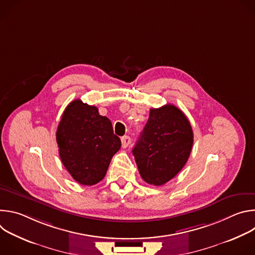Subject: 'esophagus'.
<instances>
[{"mask_svg":"<svg viewBox=\"0 0 255 255\" xmlns=\"http://www.w3.org/2000/svg\"><path fill=\"white\" fill-rule=\"evenodd\" d=\"M121 142H122V147L126 148L128 145L130 144V142H131V138L128 135H125V136H123L121 138Z\"/></svg>","mask_w":255,"mask_h":255,"instance_id":"obj_1","label":"esophagus"}]
</instances>
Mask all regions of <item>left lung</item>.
<instances>
[{
    "label": "left lung",
    "instance_id": "obj_1",
    "mask_svg": "<svg viewBox=\"0 0 255 255\" xmlns=\"http://www.w3.org/2000/svg\"><path fill=\"white\" fill-rule=\"evenodd\" d=\"M194 134L190 121L178 108L164 105L150 109L148 121L132 150L144 181L162 186L187 163Z\"/></svg>",
    "mask_w": 255,
    "mask_h": 255
}]
</instances>
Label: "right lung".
Here are the masks:
<instances>
[{"mask_svg": "<svg viewBox=\"0 0 255 255\" xmlns=\"http://www.w3.org/2000/svg\"><path fill=\"white\" fill-rule=\"evenodd\" d=\"M60 159L74 179L93 186L101 181L121 140L111 121L99 114L98 108L72 101L62 114L56 131Z\"/></svg>", "mask_w": 255, "mask_h": 255, "instance_id": "1", "label": "right lung"}]
</instances>
